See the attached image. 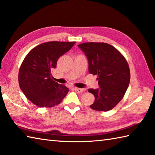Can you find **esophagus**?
I'll list each match as a JSON object with an SVG mask.
<instances>
[{"instance_id":"obj_1","label":"esophagus","mask_w":155,"mask_h":155,"mask_svg":"<svg viewBox=\"0 0 155 155\" xmlns=\"http://www.w3.org/2000/svg\"><path fill=\"white\" fill-rule=\"evenodd\" d=\"M73 89L74 91H75L76 92H78L79 94H81L84 91V89H81V88H78V87H74Z\"/></svg>"}]
</instances>
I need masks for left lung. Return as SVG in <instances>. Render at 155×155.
Here are the masks:
<instances>
[{"mask_svg": "<svg viewBox=\"0 0 155 155\" xmlns=\"http://www.w3.org/2000/svg\"><path fill=\"white\" fill-rule=\"evenodd\" d=\"M88 59V70L97 75L99 89H89L95 97L90 108L109 111L123 98L130 80L127 61L114 47L106 43L87 42L78 45Z\"/></svg>", "mask_w": 155, "mask_h": 155, "instance_id": "obj_1", "label": "left lung"}]
</instances>
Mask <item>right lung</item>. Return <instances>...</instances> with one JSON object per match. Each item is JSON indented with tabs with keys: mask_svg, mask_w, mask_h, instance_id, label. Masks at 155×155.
I'll return each instance as SVG.
<instances>
[{
	"mask_svg": "<svg viewBox=\"0 0 155 155\" xmlns=\"http://www.w3.org/2000/svg\"><path fill=\"white\" fill-rule=\"evenodd\" d=\"M49 41L36 46L28 53L20 66L18 84L25 96L40 108H50L61 102L69 89L53 81L51 71L60 57L75 44Z\"/></svg>",
	"mask_w": 155,
	"mask_h": 155,
	"instance_id": "obj_1",
	"label": "right lung"
}]
</instances>
